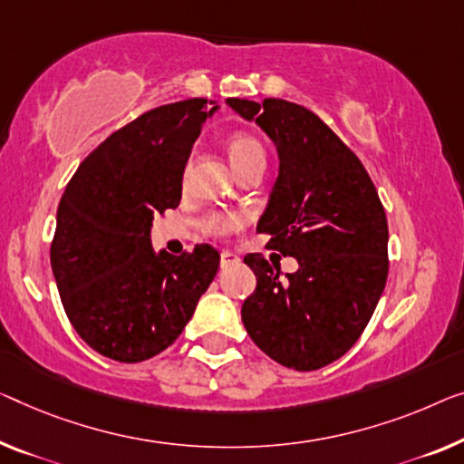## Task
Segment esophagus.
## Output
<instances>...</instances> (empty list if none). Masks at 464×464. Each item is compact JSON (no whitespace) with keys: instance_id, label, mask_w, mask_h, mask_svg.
Returning <instances> with one entry per match:
<instances>
[{"instance_id":"obj_1","label":"esophagus","mask_w":464,"mask_h":464,"mask_svg":"<svg viewBox=\"0 0 464 464\" xmlns=\"http://www.w3.org/2000/svg\"><path fill=\"white\" fill-rule=\"evenodd\" d=\"M233 265H239V256L233 254V252H220V266L227 268V266H233Z\"/></svg>"}]
</instances>
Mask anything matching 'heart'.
<instances>
[{
  "mask_svg": "<svg viewBox=\"0 0 464 464\" xmlns=\"http://www.w3.org/2000/svg\"><path fill=\"white\" fill-rule=\"evenodd\" d=\"M227 154L237 175H244L246 170L254 169V166H265V148L256 137L247 133H235L229 141H227ZM241 225L239 214H210L204 218V231L210 235H223Z\"/></svg>",
  "mask_w": 464,
  "mask_h": 464,
  "instance_id": "heart-1",
  "label": "heart"
}]
</instances>
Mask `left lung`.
<instances>
[{
  "instance_id": "left-lung-1",
  "label": "left lung",
  "mask_w": 464,
  "mask_h": 464,
  "mask_svg": "<svg viewBox=\"0 0 464 464\" xmlns=\"http://www.w3.org/2000/svg\"><path fill=\"white\" fill-rule=\"evenodd\" d=\"M275 143L279 175L256 231L298 260L247 254L256 292L241 306L254 343L287 369L314 371L343 356L371 321L387 281V218L369 172L319 116L285 100L229 98Z\"/></svg>"
}]
</instances>
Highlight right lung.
Masks as SVG:
<instances>
[{"label": "right lung", "mask_w": 464, "mask_h": 464, "mask_svg": "<svg viewBox=\"0 0 464 464\" xmlns=\"http://www.w3.org/2000/svg\"><path fill=\"white\" fill-rule=\"evenodd\" d=\"M218 106L185 100L141 114L102 141L58 206L52 271L68 321L102 356L141 362L181 335L218 271L208 244L151 247L156 214L181 202L183 172Z\"/></svg>", "instance_id": "obj_1"}]
</instances>
